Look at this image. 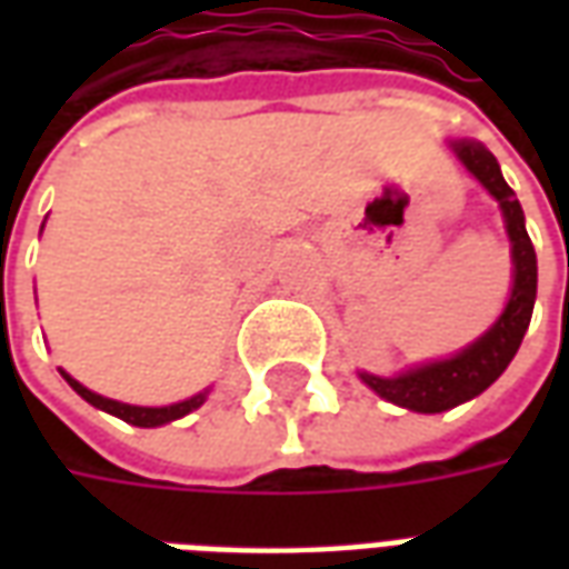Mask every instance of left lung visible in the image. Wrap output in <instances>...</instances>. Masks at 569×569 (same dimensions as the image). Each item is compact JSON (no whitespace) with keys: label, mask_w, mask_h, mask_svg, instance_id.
I'll list each match as a JSON object with an SVG mask.
<instances>
[{"label":"left lung","mask_w":569,"mask_h":569,"mask_svg":"<svg viewBox=\"0 0 569 569\" xmlns=\"http://www.w3.org/2000/svg\"><path fill=\"white\" fill-rule=\"evenodd\" d=\"M448 149L463 163L466 173L500 203L506 237L512 243V289H509L506 308L500 310V317L493 320L488 332H481L472 345H466L451 357L408 366L406 371L390 375V378L359 371V381L369 390L418 415H439L485 393L490 383L509 369V362L518 353L530 317H533V301H537V252L527 237L525 210L512 188L506 186L500 163L481 142L466 140V137L448 140Z\"/></svg>","instance_id":"8db88e82"}]
</instances>
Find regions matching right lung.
Segmentation results:
<instances>
[{
    "label": "right lung",
    "mask_w": 569,
    "mask_h": 569,
    "mask_svg": "<svg viewBox=\"0 0 569 569\" xmlns=\"http://www.w3.org/2000/svg\"><path fill=\"white\" fill-rule=\"evenodd\" d=\"M44 228V222H42ZM60 375L67 378V383L76 390V393L84 399V402H91L93 408H100V411H106V415H112V418H121L124 423H133V427H163V423H173V420L186 418V415H191L194 408H200L203 402H207V396H210V387L207 390H200V393L188 396V399H182V402H173V406H128V402H118V399H106V396L93 393V390H88L84 383H79L69 371L60 369Z\"/></svg>",
    "instance_id": "right-lung-1"
}]
</instances>
